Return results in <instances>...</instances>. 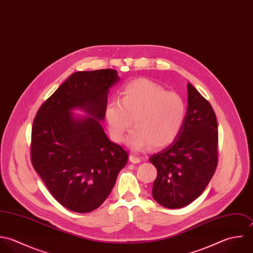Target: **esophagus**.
Segmentation results:
<instances>
[{
	"instance_id": "34e87169",
	"label": "esophagus",
	"mask_w": 253,
	"mask_h": 253,
	"mask_svg": "<svg viewBox=\"0 0 253 253\" xmlns=\"http://www.w3.org/2000/svg\"><path fill=\"white\" fill-rule=\"evenodd\" d=\"M129 161L133 164H138L141 162V159L135 155H129Z\"/></svg>"
}]
</instances>
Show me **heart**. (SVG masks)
<instances>
[{
	"label": "heart",
	"instance_id": "heart-1",
	"mask_svg": "<svg viewBox=\"0 0 253 253\" xmlns=\"http://www.w3.org/2000/svg\"><path fill=\"white\" fill-rule=\"evenodd\" d=\"M109 133L121 142L125 133L136 126L125 142L133 151L168 146L179 134L186 117L182 97L152 81L140 79L123 86L120 100H110L104 110Z\"/></svg>",
	"mask_w": 253,
	"mask_h": 253
}]
</instances>
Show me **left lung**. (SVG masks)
I'll list each match as a JSON object with an SVG mask.
<instances>
[{"label": "left lung", "instance_id": "1", "mask_svg": "<svg viewBox=\"0 0 253 253\" xmlns=\"http://www.w3.org/2000/svg\"><path fill=\"white\" fill-rule=\"evenodd\" d=\"M187 109L177 137L150 162L157 169L152 195L176 209L194 201L206 188L218 162V125L210 103L187 84Z\"/></svg>", "mask_w": 253, "mask_h": 253}]
</instances>
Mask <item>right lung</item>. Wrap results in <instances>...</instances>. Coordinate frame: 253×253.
<instances>
[{"label":"right lung","mask_w":253,"mask_h":253,"mask_svg":"<svg viewBox=\"0 0 253 253\" xmlns=\"http://www.w3.org/2000/svg\"><path fill=\"white\" fill-rule=\"evenodd\" d=\"M117 71L73 74L38 110L31 132V162L53 197L88 213L112 191L127 152L107 137L101 122ZM86 114L78 116L73 111Z\"/></svg>","instance_id":"add662e5"}]
</instances>
